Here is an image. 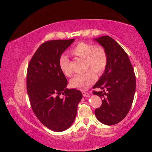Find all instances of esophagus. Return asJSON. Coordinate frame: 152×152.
I'll return each mask as SVG.
<instances>
[{
  "mask_svg": "<svg viewBox=\"0 0 152 152\" xmlns=\"http://www.w3.org/2000/svg\"><path fill=\"white\" fill-rule=\"evenodd\" d=\"M82 94H83V96L84 97H88V96H90V94H89L88 92H82Z\"/></svg>",
  "mask_w": 152,
  "mask_h": 152,
  "instance_id": "obj_1",
  "label": "esophagus"
}]
</instances>
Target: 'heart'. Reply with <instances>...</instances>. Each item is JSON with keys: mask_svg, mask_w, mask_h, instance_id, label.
<instances>
[{"mask_svg": "<svg viewBox=\"0 0 152 152\" xmlns=\"http://www.w3.org/2000/svg\"><path fill=\"white\" fill-rule=\"evenodd\" d=\"M70 53L77 58L83 59L84 70H91L76 75L70 81V86L72 88L86 91L96 80V75L93 72L100 75L106 68L108 61L107 51L101 45L93 46L88 43L79 42L71 49ZM58 64L64 75L71 76L70 60L66 56L61 55L59 58Z\"/></svg>", "mask_w": 152, "mask_h": 152, "instance_id": "b5f03b06", "label": "heart"}]
</instances>
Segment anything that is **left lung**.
Wrapping results in <instances>:
<instances>
[{
    "label": "left lung",
    "instance_id": "obj_1",
    "mask_svg": "<svg viewBox=\"0 0 152 152\" xmlns=\"http://www.w3.org/2000/svg\"><path fill=\"white\" fill-rule=\"evenodd\" d=\"M106 50L108 61L104 73L93 86L101 91L93 94L102 99V104L95 109L97 119L113 125L124 119L129 111L135 92V75L128 55L116 41L109 36L94 39Z\"/></svg>",
    "mask_w": 152,
    "mask_h": 152
}]
</instances>
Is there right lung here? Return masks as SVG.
<instances>
[{"mask_svg": "<svg viewBox=\"0 0 152 152\" xmlns=\"http://www.w3.org/2000/svg\"><path fill=\"white\" fill-rule=\"evenodd\" d=\"M72 39L51 40L41 45L27 68V91L31 107L43 125L63 132L72 125L82 98L76 89L66 88L68 81L59 67V58ZM61 94L64 95L60 97Z\"/></svg>", "mask_w": 152, "mask_h": 152, "instance_id": "1", "label": "right lung"}]
</instances>
